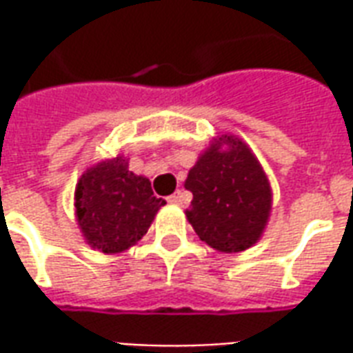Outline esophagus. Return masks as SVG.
Returning <instances> with one entry per match:
<instances>
[{
  "label": "esophagus",
  "mask_w": 353,
  "mask_h": 353,
  "mask_svg": "<svg viewBox=\"0 0 353 353\" xmlns=\"http://www.w3.org/2000/svg\"><path fill=\"white\" fill-rule=\"evenodd\" d=\"M183 192L181 191H177V192H174V194H172V196H168V202L170 204H174V206H181V204H183Z\"/></svg>",
  "instance_id": "obj_1"
}]
</instances>
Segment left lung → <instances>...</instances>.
<instances>
[{
  "instance_id": "obj_1",
  "label": "left lung",
  "mask_w": 353,
  "mask_h": 353,
  "mask_svg": "<svg viewBox=\"0 0 353 353\" xmlns=\"http://www.w3.org/2000/svg\"><path fill=\"white\" fill-rule=\"evenodd\" d=\"M185 189L192 192L185 215L215 252H245L259 242L272 212V187L244 139H212L189 170Z\"/></svg>"
}]
</instances>
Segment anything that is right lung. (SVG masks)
I'll list each match as a JSON object with an SVG mask.
<instances>
[{"mask_svg":"<svg viewBox=\"0 0 353 353\" xmlns=\"http://www.w3.org/2000/svg\"><path fill=\"white\" fill-rule=\"evenodd\" d=\"M75 221L92 250L115 255L143 238L166 200L157 199L151 181L128 170L117 154L92 164L75 185Z\"/></svg>","mask_w":353,"mask_h":353,"instance_id":"1","label":"right lung"}]
</instances>
